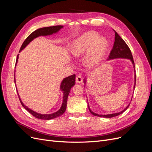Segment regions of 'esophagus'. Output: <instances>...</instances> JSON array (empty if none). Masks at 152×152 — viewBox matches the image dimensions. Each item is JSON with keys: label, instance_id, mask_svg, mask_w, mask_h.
<instances>
[{"label": "esophagus", "instance_id": "1", "mask_svg": "<svg viewBox=\"0 0 152 152\" xmlns=\"http://www.w3.org/2000/svg\"><path fill=\"white\" fill-rule=\"evenodd\" d=\"M75 80L77 83H81L82 82V77L80 75H77Z\"/></svg>", "mask_w": 152, "mask_h": 152}]
</instances>
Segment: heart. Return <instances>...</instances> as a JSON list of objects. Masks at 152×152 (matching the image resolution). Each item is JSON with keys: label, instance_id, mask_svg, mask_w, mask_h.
I'll return each mask as SVG.
<instances>
[{"label": "heart", "instance_id": "heart-1", "mask_svg": "<svg viewBox=\"0 0 152 152\" xmlns=\"http://www.w3.org/2000/svg\"><path fill=\"white\" fill-rule=\"evenodd\" d=\"M107 46V40L99 37L97 32L90 31L75 41L72 53L75 56H80L90 48L86 57V62L89 66H94L102 58Z\"/></svg>", "mask_w": 152, "mask_h": 152}]
</instances>
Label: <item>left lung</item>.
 <instances>
[{
  "label": "left lung",
  "mask_w": 152,
  "mask_h": 152,
  "mask_svg": "<svg viewBox=\"0 0 152 152\" xmlns=\"http://www.w3.org/2000/svg\"><path fill=\"white\" fill-rule=\"evenodd\" d=\"M113 30L115 32V42L113 44V48L111 50V51H110V53L109 55V59H114V58H118L130 59L134 66V60H133L132 54L131 53V51L129 48V46L127 45L125 41H124L121 37V36L119 35L114 30ZM135 86H136V75H135V84H134V88H135ZM129 105H130V104H129L125 109L122 110V111L121 112L113 113V114H108V115L96 114V113H94L93 112L91 111L89 107V104H88V107H89V110L90 112L91 113V114H93L94 116H98V117H104V118H111V117L117 116V115H120L122 113H123L124 111H126V110L128 108L129 106Z\"/></svg>",
  "instance_id": "1"
}]
</instances>
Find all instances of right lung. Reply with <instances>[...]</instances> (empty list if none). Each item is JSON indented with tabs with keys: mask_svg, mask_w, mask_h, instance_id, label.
<instances>
[{
	"mask_svg": "<svg viewBox=\"0 0 152 152\" xmlns=\"http://www.w3.org/2000/svg\"><path fill=\"white\" fill-rule=\"evenodd\" d=\"M62 27L63 26L57 25V26H53L44 27V28H41L35 30L34 31L32 32L31 34H30L28 37L25 39V40L24 41L23 43L21 45V47L20 49V51L22 49H23L34 39L40 35H51L54 33H56V32H57L58 31L60 30ZM18 55L17 56L16 65L18 61ZM75 74L72 75L66 78H65V79H63L60 87L61 90L63 92V100L62 106L61 108L59 109L58 112L52 114H40L33 111V110H31V109L27 107L26 106H25L23 103L21 99L20 98L19 95H18V96H19L20 101L23 107L27 111H28L30 113H31L34 117H35L37 118L43 119V120H50V119H53V118L61 116L64 113H65L66 108V103H67V99H68V94L70 93L71 88L75 85Z\"/></svg>",
	"mask_w": 152,
	"mask_h": 152,
	"instance_id": "obj_1",
	"label": "right lung"
}]
</instances>
